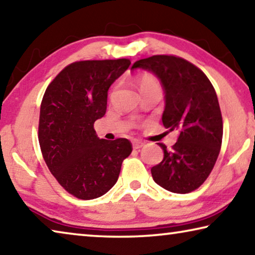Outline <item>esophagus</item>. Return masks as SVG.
Listing matches in <instances>:
<instances>
[{"label":"esophagus","instance_id":"obj_1","mask_svg":"<svg viewBox=\"0 0 255 255\" xmlns=\"http://www.w3.org/2000/svg\"><path fill=\"white\" fill-rule=\"evenodd\" d=\"M144 146V143L142 142V140H138V139H135L134 142H132V147H134L135 149H138L140 147Z\"/></svg>","mask_w":255,"mask_h":255}]
</instances>
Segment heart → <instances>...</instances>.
<instances>
[{"instance_id": "heart-1", "label": "heart", "mask_w": 255, "mask_h": 255, "mask_svg": "<svg viewBox=\"0 0 255 255\" xmlns=\"http://www.w3.org/2000/svg\"><path fill=\"white\" fill-rule=\"evenodd\" d=\"M160 88L159 84H157L156 80L151 76H144L139 80V90H143V88Z\"/></svg>"}]
</instances>
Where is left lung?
Masks as SVG:
<instances>
[{"instance_id":"8db88e82","label":"left lung","mask_w":255,"mask_h":255,"mask_svg":"<svg viewBox=\"0 0 255 255\" xmlns=\"http://www.w3.org/2000/svg\"><path fill=\"white\" fill-rule=\"evenodd\" d=\"M154 74L164 91L162 123L179 136L171 151L165 145L163 160L152 167V177L169 192L186 194L208 178L219 155L222 117L212 84L199 68L172 55H153L132 64L131 70Z\"/></svg>"}]
</instances>
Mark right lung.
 Listing matches in <instances>:
<instances>
[{
    "mask_svg": "<svg viewBox=\"0 0 255 255\" xmlns=\"http://www.w3.org/2000/svg\"><path fill=\"white\" fill-rule=\"evenodd\" d=\"M128 59L71 63L48 85L40 104L38 140L48 170L68 193L93 200L118 180L131 153L126 138L100 139L94 123L106 115L108 91Z\"/></svg>",
    "mask_w": 255,
    "mask_h": 255,
    "instance_id": "right-lung-1",
    "label": "right lung"
}]
</instances>
